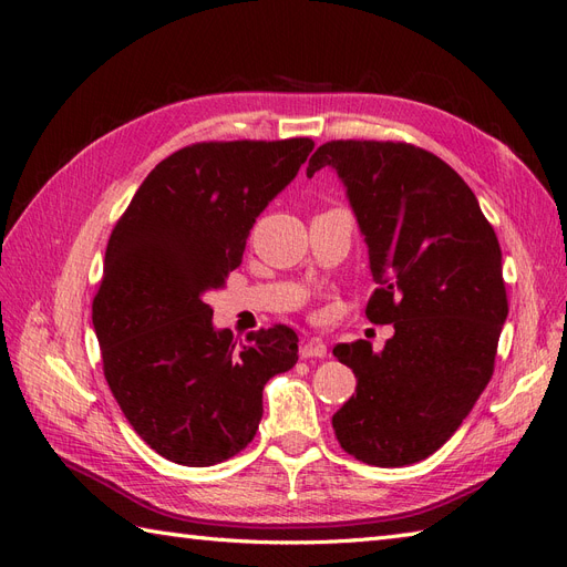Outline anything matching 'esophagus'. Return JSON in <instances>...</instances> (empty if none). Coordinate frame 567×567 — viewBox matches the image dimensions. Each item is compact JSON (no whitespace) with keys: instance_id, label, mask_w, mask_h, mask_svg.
Returning <instances> with one entry per match:
<instances>
[{"instance_id":"obj_1","label":"esophagus","mask_w":567,"mask_h":567,"mask_svg":"<svg viewBox=\"0 0 567 567\" xmlns=\"http://www.w3.org/2000/svg\"><path fill=\"white\" fill-rule=\"evenodd\" d=\"M326 342L321 340V338H310V340H305L302 346H300V357L302 359H312V357H326Z\"/></svg>"}]
</instances>
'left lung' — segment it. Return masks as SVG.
<instances>
[{
    "mask_svg": "<svg viewBox=\"0 0 567 567\" xmlns=\"http://www.w3.org/2000/svg\"><path fill=\"white\" fill-rule=\"evenodd\" d=\"M333 167L369 248V340L333 348L357 394L333 414L340 447L381 468L435 454L487 388L508 317L502 248L471 186L431 151L402 142H329L307 177Z\"/></svg>",
    "mask_w": 567,
    "mask_h": 567,
    "instance_id": "obj_1",
    "label": "left lung"
}]
</instances>
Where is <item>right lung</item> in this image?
<instances>
[{"instance_id":"right-lung-1","label":"right lung","mask_w":567,"mask_h":567,"mask_svg":"<svg viewBox=\"0 0 567 567\" xmlns=\"http://www.w3.org/2000/svg\"><path fill=\"white\" fill-rule=\"evenodd\" d=\"M312 148L307 136L179 148L109 238L92 305L104 375L136 435L167 461L203 468L246 450L267 381L298 362L293 329L250 331L236 348L203 296L241 265L255 219Z\"/></svg>"}]
</instances>
